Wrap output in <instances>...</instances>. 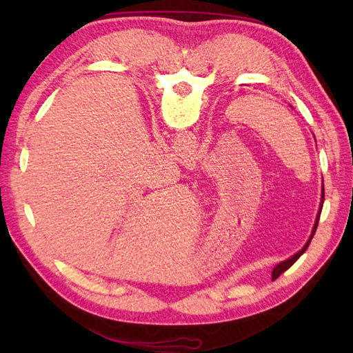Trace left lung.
Instances as JSON below:
<instances>
[{"instance_id": "1", "label": "left lung", "mask_w": 353, "mask_h": 353, "mask_svg": "<svg viewBox=\"0 0 353 353\" xmlns=\"http://www.w3.org/2000/svg\"><path fill=\"white\" fill-rule=\"evenodd\" d=\"M323 201H325V186H321V203H320V209H319V214H317V219H316V223H314V228H312V232H311V236H310V239L308 241H306V244L303 245V249L302 250H299L296 254H292L291 258H288L287 261H282V262H279V264H277L274 268H273V272H272V281H274V279H277V277H279L283 272H287V270L294 264V262L302 256V254L305 253V250L308 249V245H310V243H311V239H312V236H314V234H316V230H317V226H319V220H320V214H321V208H323Z\"/></svg>"}]
</instances>
